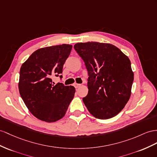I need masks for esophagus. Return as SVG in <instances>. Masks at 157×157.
Returning <instances> with one entry per match:
<instances>
[{
    "label": "esophagus",
    "instance_id": "34e87169",
    "mask_svg": "<svg viewBox=\"0 0 157 157\" xmlns=\"http://www.w3.org/2000/svg\"><path fill=\"white\" fill-rule=\"evenodd\" d=\"M74 87H75V88H78V87H79L80 86H81V84H79V83H75L74 84Z\"/></svg>",
    "mask_w": 157,
    "mask_h": 157
}]
</instances>
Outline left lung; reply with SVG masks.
<instances>
[{
  "label": "left lung",
  "mask_w": 157,
  "mask_h": 157,
  "mask_svg": "<svg viewBox=\"0 0 157 157\" xmlns=\"http://www.w3.org/2000/svg\"><path fill=\"white\" fill-rule=\"evenodd\" d=\"M75 50L88 72V94L83 101L90 113L99 119L115 117L125 106L134 79L131 62L113 44L77 43Z\"/></svg>",
  "instance_id": "obj_1"
}]
</instances>
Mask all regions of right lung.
Instances as JSON below:
<instances>
[{
    "mask_svg": "<svg viewBox=\"0 0 157 157\" xmlns=\"http://www.w3.org/2000/svg\"><path fill=\"white\" fill-rule=\"evenodd\" d=\"M71 48L65 44L40 48L20 70V94L30 113L43 121L52 123L62 119L74 98V86L62 83L54 85L52 79L54 75L62 78L60 74Z\"/></svg>",
    "mask_w": 157,
    "mask_h": 157,
    "instance_id": "add662e5",
    "label": "right lung"
}]
</instances>
